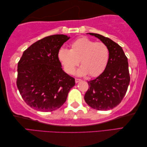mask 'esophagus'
<instances>
[{
    "label": "esophagus",
    "instance_id": "1",
    "mask_svg": "<svg viewBox=\"0 0 147 147\" xmlns=\"http://www.w3.org/2000/svg\"><path fill=\"white\" fill-rule=\"evenodd\" d=\"M80 81H81V80H80V79H78V78H76V79H75V82H76V83L80 82Z\"/></svg>",
    "mask_w": 147,
    "mask_h": 147
}]
</instances>
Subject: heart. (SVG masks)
I'll use <instances>...</instances> for the list:
<instances>
[{
  "mask_svg": "<svg viewBox=\"0 0 147 147\" xmlns=\"http://www.w3.org/2000/svg\"><path fill=\"white\" fill-rule=\"evenodd\" d=\"M109 57L108 47L102 42H96L86 37L74 41L70 50L61 48L58 52L59 59L68 74H73L75 68L82 64L76 71L78 76L89 74L95 77L101 74L107 65Z\"/></svg>",
  "mask_w": 147,
  "mask_h": 147,
  "instance_id": "obj_1",
  "label": "heart"
}]
</instances>
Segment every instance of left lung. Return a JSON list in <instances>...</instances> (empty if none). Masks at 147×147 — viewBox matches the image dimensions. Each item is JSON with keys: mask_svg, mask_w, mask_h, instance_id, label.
Returning a JSON list of instances; mask_svg holds the SVG:
<instances>
[{"mask_svg": "<svg viewBox=\"0 0 147 147\" xmlns=\"http://www.w3.org/2000/svg\"><path fill=\"white\" fill-rule=\"evenodd\" d=\"M105 43L109 57L104 72L88 82L89 88L85 95L86 103L98 111H108L120 104L128 88L130 76L127 58L120 45L107 37L89 33Z\"/></svg>", "mask_w": 147, "mask_h": 147, "instance_id": "obj_1", "label": "left lung"}]
</instances>
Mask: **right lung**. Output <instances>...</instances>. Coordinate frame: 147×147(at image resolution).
<instances>
[{
  "mask_svg": "<svg viewBox=\"0 0 147 147\" xmlns=\"http://www.w3.org/2000/svg\"><path fill=\"white\" fill-rule=\"evenodd\" d=\"M70 38L64 35L45 37L24 51L18 62L17 86L30 107L36 111L50 112L64 104L74 78L62 70L58 52Z\"/></svg>",
  "mask_w": 147,
  "mask_h": 147,
  "instance_id": "1",
  "label": "right lung"
}]
</instances>
